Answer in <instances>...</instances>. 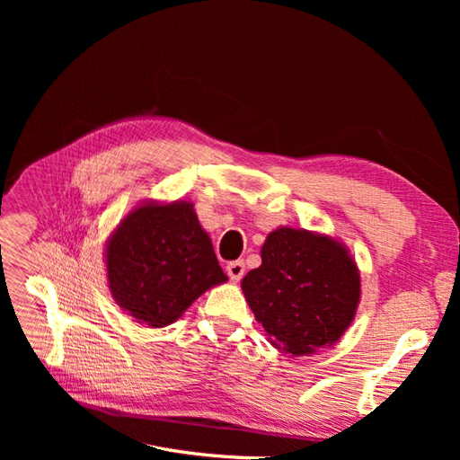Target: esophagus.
<instances>
[{"mask_svg": "<svg viewBox=\"0 0 460 460\" xmlns=\"http://www.w3.org/2000/svg\"><path fill=\"white\" fill-rule=\"evenodd\" d=\"M226 272H228V276L232 278L234 282L242 280L243 274H245V262L243 261H232V262H228L226 264Z\"/></svg>", "mask_w": 460, "mask_h": 460, "instance_id": "obj_1", "label": "esophagus"}]
</instances>
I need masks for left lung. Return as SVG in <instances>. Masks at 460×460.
<instances>
[{
  "label": "left lung",
  "instance_id": "1",
  "mask_svg": "<svg viewBox=\"0 0 460 460\" xmlns=\"http://www.w3.org/2000/svg\"><path fill=\"white\" fill-rule=\"evenodd\" d=\"M262 264L242 289L274 343L311 355L336 343L351 324L360 280L345 247L326 235L278 228L261 249Z\"/></svg>",
  "mask_w": 460,
  "mask_h": 460
}]
</instances>
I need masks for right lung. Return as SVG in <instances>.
I'll list each match as a JSON object with an SVG mask.
<instances>
[{
    "instance_id": "obj_1",
    "label": "right lung",
    "mask_w": 460,
    "mask_h": 460,
    "mask_svg": "<svg viewBox=\"0 0 460 460\" xmlns=\"http://www.w3.org/2000/svg\"><path fill=\"white\" fill-rule=\"evenodd\" d=\"M107 276L115 301L147 326L180 318L205 289L226 282L193 205L137 207L107 247Z\"/></svg>"
}]
</instances>
